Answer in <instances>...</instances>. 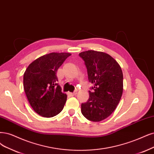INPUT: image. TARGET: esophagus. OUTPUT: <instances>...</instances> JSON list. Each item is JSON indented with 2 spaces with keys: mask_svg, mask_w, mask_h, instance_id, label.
I'll use <instances>...</instances> for the list:
<instances>
[{
  "mask_svg": "<svg viewBox=\"0 0 154 154\" xmlns=\"http://www.w3.org/2000/svg\"><path fill=\"white\" fill-rule=\"evenodd\" d=\"M77 92L75 91H74L73 93H69V94L72 96H75L77 94Z\"/></svg>",
  "mask_w": 154,
  "mask_h": 154,
  "instance_id": "obj_1",
  "label": "esophagus"
}]
</instances>
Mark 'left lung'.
I'll use <instances>...</instances> for the list:
<instances>
[{
    "label": "left lung",
    "instance_id": "left-lung-1",
    "mask_svg": "<svg viewBox=\"0 0 154 154\" xmlns=\"http://www.w3.org/2000/svg\"><path fill=\"white\" fill-rule=\"evenodd\" d=\"M94 84L89 98L81 105L82 115L88 120L100 122L116 109L123 92V74L119 64L109 54L89 50L79 53Z\"/></svg>",
    "mask_w": 154,
    "mask_h": 154
}]
</instances>
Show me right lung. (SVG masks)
I'll list each match as a JSON object with an SVG mask.
<instances>
[{"label":"right lung","instance_id":"1","mask_svg":"<svg viewBox=\"0 0 154 154\" xmlns=\"http://www.w3.org/2000/svg\"><path fill=\"white\" fill-rule=\"evenodd\" d=\"M71 55L68 53H51L39 57L28 65L23 75L24 90L33 110L44 117L60 113L67 95L61 92L56 72Z\"/></svg>","mask_w":154,"mask_h":154}]
</instances>
